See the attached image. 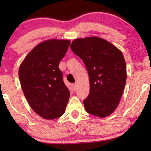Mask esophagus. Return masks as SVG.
<instances>
[{"label":"esophagus","instance_id":"obj_1","mask_svg":"<svg viewBox=\"0 0 151 151\" xmlns=\"http://www.w3.org/2000/svg\"><path fill=\"white\" fill-rule=\"evenodd\" d=\"M77 86H78V85H77V84H76V83H74V84H72V87H73L74 91H76V88H77Z\"/></svg>","mask_w":151,"mask_h":151}]
</instances>
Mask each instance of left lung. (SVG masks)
I'll list each match as a JSON object with an SVG mask.
<instances>
[{
    "mask_svg": "<svg viewBox=\"0 0 151 151\" xmlns=\"http://www.w3.org/2000/svg\"><path fill=\"white\" fill-rule=\"evenodd\" d=\"M87 69L89 95L83 101L89 114L110 115L117 109L127 80V66L122 51L98 36L77 38L70 45Z\"/></svg>",
    "mask_w": 151,
    "mask_h": 151,
    "instance_id": "left-lung-1",
    "label": "left lung"
}]
</instances>
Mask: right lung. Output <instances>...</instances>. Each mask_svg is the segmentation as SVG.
<instances>
[{
    "mask_svg": "<svg viewBox=\"0 0 151 151\" xmlns=\"http://www.w3.org/2000/svg\"><path fill=\"white\" fill-rule=\"evenodd\" d=\"M71 41L49 39L36 45L20 64L18 76L31 108L39 116L54 119L62 116L70 97L59 63Z\"/></svg>",
    "mask_w": 151,
    "mask_h": 151,
    "instance_id": "1",
    "label": "right lung"
}]
</instances>
